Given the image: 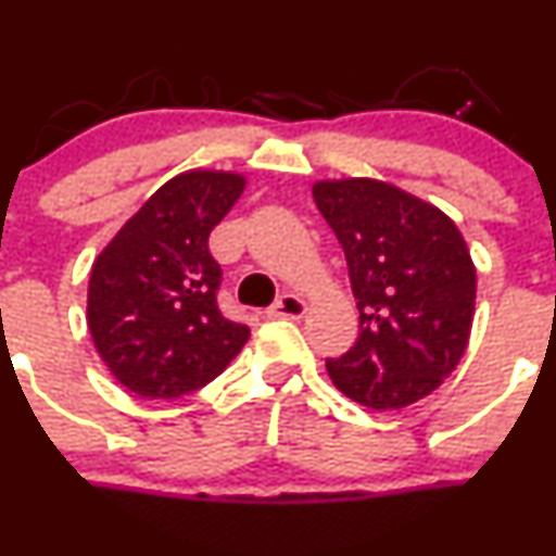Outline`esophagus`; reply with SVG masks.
I'll list each match as a JSON object with an SVG mask.
<instances>
[{
	"instance_id": "1",
	"label": "esophagus",
	"mask_w": 556,
	"mask_h": 556,
	"mask_svg": "<svg viewBox=\"0 0 556 556\" xmlns=\"http://www.w3.org/2000/svg\"><path fill=\"white\" fill-rule=\"evenodd\" d=\"M302 313H305V300L296 294H291V291L280 294L278 300L267 307V316L270 318H300Z\"/></svg>"
}]
</instances>
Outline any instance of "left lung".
Returning a JSON list of instances; mask_svg holds the SVG:
<instances>
[{
  "label": "left lung",
  "instance_id": "8db88e82",
  "mask_svg": "<svg viewBox=\"0 0 556 556\" xmlns=\"http://www.w3.org/2000/svg\"><path fill=\"white\" fill-rule=\"evenodd\" d=\"M313 200L343 245L362 329L327 359L329 378L372 410L427 397L463 359L476 307V267L457 224L370 178L324 180Z\"/></svg>",
  "mask_w": 556,
  "mask_h": 556
}]
</instances>
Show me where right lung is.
Instances as JSON below:
<instances>
[{
	"instance_id": "right-lung-1",
	"label": "right lung",
	"mask_w": 556,
	"mask_h": 556,
	"mask_svg": "<svg viewBox=\"0 0 556 556\" xmlns=\"http://www.w3.org/2000/svg\"><path fill=\"white\" fill-rule=\"evenodd\" d=\"M235 173L194 169L167 180L97 256L89 329L129 392L173 400L211 383L251 329L218 307L222 267L207 238L243 194Z\"/></svg>"
}]
</instances>
